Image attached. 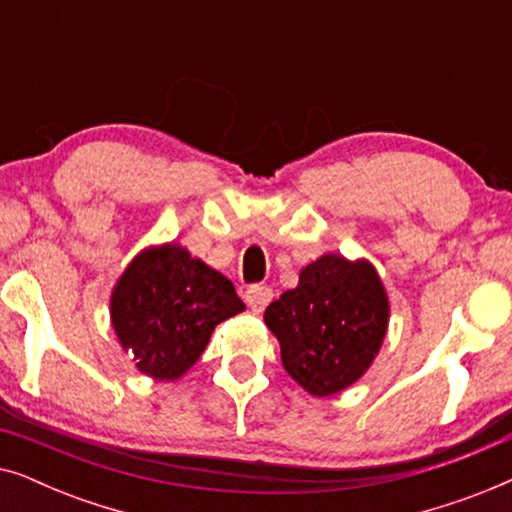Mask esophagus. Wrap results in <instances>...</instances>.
Returning a JSON list of instances; mask_svg holds the SVG:
<instances>
[{
	"label": "esophagus",
	"mask_w": 512,
	"mask_h": 512,
	"mask_svg": "<svg viewBox=\"0 0 512 512\" xmlns=\"http://www.w3.org/2000/svg\"><path fill=\"white\" fill-rule=\"evenodd\" d=\"M244 300H247V305L251 307V312L261 314L265 307L270 305L272 289H268V286H263V284H254V286H249L247 293H244Z\"/></svg>",
	"instance_id": "34e87169"
}]
</instances>
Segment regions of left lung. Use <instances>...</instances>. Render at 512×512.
Returning a JSON list of instances; mask_svg holds the SVG:
<instances>
[{"instance_id":"1","label":"left lung","mask_w":512,"mask_h":512,"mask_svg":"<svg viewBox=\"0 0 512 512\" xmlns=\"http://www.w3.org/2000/svg\"><path fill=\"white\" fill-rule=\"evenodd\" d=\"M284 370L307 394L347 389L370 368L389 326V298L373 263L324 254L300 270L298 286L265 310Z\"/></svg>"}]
</instances>
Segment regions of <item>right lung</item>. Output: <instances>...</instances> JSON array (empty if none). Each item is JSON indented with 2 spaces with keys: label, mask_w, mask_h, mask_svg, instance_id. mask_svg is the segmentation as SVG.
I'll use <instances>...</instances> for the list:
<instances>
[{
  "label": "right lung",
  "mask_w": 512,
  "mask_h": 512,
  "mask_svg": "<svg viewBox=\"0 0 512 512\" xmlns=\"http://www.w3.org/2000/svg\"><path fill=\"white\" fill-rule=\"evenodd\" d=\"M242 310L233 282L174 242L139 251L111 291L116 338L153 380H179Z\"/></svg>",
  "instance_id": "add662e5"
}]
</instances>
